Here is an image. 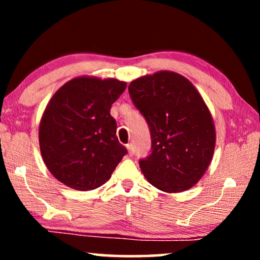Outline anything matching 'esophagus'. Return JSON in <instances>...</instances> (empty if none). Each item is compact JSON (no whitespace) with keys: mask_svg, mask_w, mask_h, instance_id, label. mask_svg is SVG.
<instances>
[{"mask_svg":"<svg viewBox=\"0 0 260 260\" xmlns=\"http://www.w3.org/2000/svg\"><path fill=\"white\" fill-rule=\"evenodd\" d=\"M126 148H127V151H129V155L133 156V155L135 154V147H134V144H133V143L126 144Z\"/></svg>","mask_w":260,"mask_h":260,"instance_id":"1","label":"esophagus"}]
</instances>
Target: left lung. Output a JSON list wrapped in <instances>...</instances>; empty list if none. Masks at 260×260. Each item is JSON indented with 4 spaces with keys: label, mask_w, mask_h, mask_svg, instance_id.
<instances>
[{
    "label": "left lung",
    "mask_w": 260,
    "mask_h": 260,
    "mask_svg": "<svg viewBox=\"0 0 260 260\" xmlns=\"http://www.w3.org/2000/svg\"><path fill=\"white\" fill-rule=\"evenodd\" d=\"M127 90L150 130V154L140 159L142 173L159 190L189 189L208 168L215 147L204 99L189 80L168 71L138 78Z\"/></svg>",
    "instance_id": "8db88e82"
}]
</instances>
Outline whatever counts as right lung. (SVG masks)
<instances>
[{
	"label": "right lung",
	"mask_w": 260,
	"mask_h": 260,
	"mask_svg": "<svg viewBox=\"0 0 260 260\" xmlns=\"http://www.w3.org/2000/svg\"><path fill=\"white\" fill-rule=\"evenodd\" d=\"M126 88L124 81L76 78L60 87L39 129L45 165L55 179L77 190L104 184L126 148L116 136L110 109Z\"/></svg>",
	"instance_id": "obj_1"
}]
</instances>
